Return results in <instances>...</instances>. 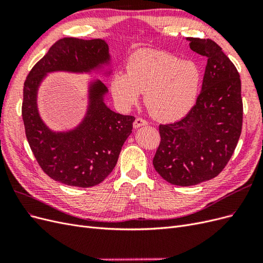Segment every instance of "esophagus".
Listing matches in <instances>:
<instances>
[{"label":"esophagus","mask_w":263,"mask_h":263,"mask_svg":"<svg viewBox=\"0 0 263 263\" xmlns=\"http://www.w3.org/2000/svg\"><path fill=\"white\" fill-rule=\"evenodd\" d=\"M146 125H148V122H147V121H145V119L140 118V117H138V118L135 119V122H134V124H133V126H134V128H135V129H137V128H139V127H141V126H146Z\"/></svg>","instance_id":"1"}]
</instances>
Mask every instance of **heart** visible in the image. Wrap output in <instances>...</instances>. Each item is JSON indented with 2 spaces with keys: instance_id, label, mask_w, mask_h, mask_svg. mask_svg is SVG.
Wrapping results in <instances>:
<instances>
[{
  "instance_id": "1",
  "label": "heart",
  "mask_w": 263,
  "mask_h": 263,
  "mask_svg": "<svg viewBox=\"0 0 263 263\" xmlns=\"http://www.w3.org/2000/svg\"><path fill=\"white\" fill-rule=\"evenodd\" d=\"M126 68L127 72H114L109 83L122 109L136 105L142 93L149 112L161 122L178 121L194 106L202 84L195 62L164 51L141 49L130 55Z\"/></svg>"
}]
</instances>
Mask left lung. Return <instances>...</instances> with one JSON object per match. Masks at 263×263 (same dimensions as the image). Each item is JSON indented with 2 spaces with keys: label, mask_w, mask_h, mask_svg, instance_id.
<instances>
[{
  "label": "left lung",
  "mask_w": 263,
  "mask_h": 263,
  "mask_svg": "<svg viewBox=\"0 0 263 263\" xmlns=\"http://www.w3.org/2000/svg\"><path fill=\"white\" fill-rule=\"evenodd\" d=\"M186 41L208 58L202 90L185 117L159 126L161 141L153 161L165 181L180 186L218 176L234 154L242 126L241 81L234 63L211 39Z\"/></svg>",
  "instance_id": "1"
}]
</instances>
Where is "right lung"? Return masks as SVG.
<instances>
[{
	"instance_id": "right-lung-1",
	"label": "right lung",
	"mask_w": 263,
	"mask_h": 263,
	"mask_svg": "<svg viewBox=\"0 0 263 263\" xmlns=\"http://www.w3.org/2000/svg\"><path fill=\"white\" fill-rule=\"evenodd\" d=\"M112 71V57L104 39L63 38L50 47L27 76L22 106L26 137L37 162L54 181L79 187L104 181L132 134L135 117L110 109L105 104L107 87L100 79L91 78L81 121L70 129L53 130L39 114V87L53 72L108 78Z\"/></svg>"
}]
</instances>
